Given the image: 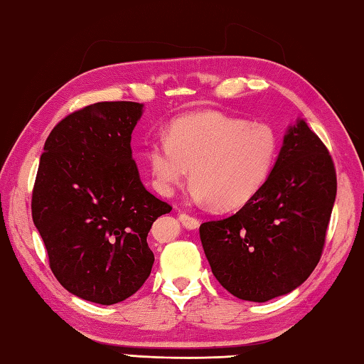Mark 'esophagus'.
Masks as SVG:
<instances>
[{
    "label": "esophagus",
    "mask_w": 364,
    "mask_h": 364,
    "mask_svg": "<svg viewBox=\"0 0 364 364\" xmlns=\"http://www.w3.org/2000/svg\"><path fill=\"white\" fill-rule=\"evenodd\" d=\"M178 220H181V224L186 228H188V230H195V228H198L200 225L198 219L186 213H178Z\"/></svg>",
    "instance_id": "esophagus-1"
}]
</instances>
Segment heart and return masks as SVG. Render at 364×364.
<instances>
[{
  "label": "heart",
  "mask_w": 364,
  "mask_h": 364,
  "mask_svg": "<svg viewBox=\"0 0 364 364\" xmlns=\"http://www.w3.org/2000/svg\"><path fill=\"white\" fill-rule=\"evenodd\" d=\"M278 155L279 137L270 124L196 112L172 121L166 140L151 142L145 156L159 195L174 193L190 169L196 201L233 211L265 187Z\"/></svg>",
  "instance_id": "1"
}]
</instances>
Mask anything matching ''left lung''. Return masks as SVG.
Masks as SVG:
<instances>
[{
    "label": "left lung",
    "instance_id": "left-lung-1",
    "mask_svg": "<svg viewBox=\"0 0 364 364\" xmlns=\"http://www.w3.org/2000/svg\"><path fill=\"white\" fill-rule=\"evenodd\" d=\"M336 192L326 146L297 118L265 187L237 214L200 225L213 275L243 301L289 294L320 262Z\"/></svg>",
    "mask_w": 364,
    "mask_h": 364
}]
</instances>
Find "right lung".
<instances>
[{
	"label": "right lung",
	"mask_w": 364,
	"mask_h": 364,
	"mask_svg": "<svg viewBox=\"0 0 364 364\" xmlns=\"http://www.w3.org/2000/svg\"><path fill=\"white\" fill-rule=\"evenodd\" d=\"M137 102H99L63 118L44 144L31 215L50 270L73 296L112 305L149 278L151 224L171 213L140 181L131 134Z\"/></svg>",
	"instance_id": "obj_1"
}]
</instances>
